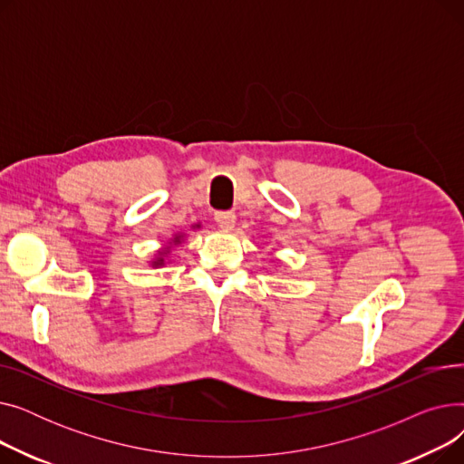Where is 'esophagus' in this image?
I'll list each match as a JSON object with an SVG mask.
<instances>
[{
    "instance_id": "34e87169",
    "label": "esophagus",
    "mask_w": 464,
    "mask_h": 464,
    "mask_svg": "<svg viewBox=\"0 0 464 464\" xmlns=\"http://www.w3.org/2000/svg\"><path fill=\"white\" fill-rule=\"evenodd\" d=\"M214 219L216 224L222 227V229H233L235 224H237V216L235 212H229V210H219L214 214Z\"/></svg>"
}]
</instances>
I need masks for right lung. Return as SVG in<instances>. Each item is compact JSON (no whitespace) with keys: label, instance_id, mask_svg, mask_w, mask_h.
Segmentation results:
<instances>
[{"label":"right lung","instance_id":"1","mask_svg":"<svg viewBox=\"0 0 464 464\" xmlns=\"http://www.w3.org/2000/svg\"><path fill=\"white\" fill-rule=\"evenodd\" d=\"M173 242H175V245H179V242H180V237H175L173 238ZM169 252V248H165V250H161L160 252V257H156L154 261H152V266H160V265H163L165 261H163V254H167Z\"/></svg>","mask_w":464,"mask_h":464}]
</instances>
